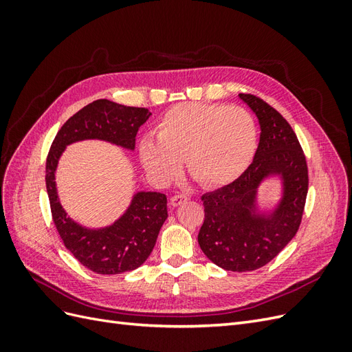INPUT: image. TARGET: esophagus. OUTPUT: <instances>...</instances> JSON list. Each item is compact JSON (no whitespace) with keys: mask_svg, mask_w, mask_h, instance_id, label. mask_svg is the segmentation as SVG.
<instances>
[{"mask_svg":"<svg viewBox=\"0 0 352 352\" xmlns=\"http://www.w3.org/2000/svg\"><path fill=\"white\" fill-rule=\"evenodd\" d=\"M188 201V197L184 195V194H177V195H173L172 198H170V204H172L173 207H177L180 204H185V202Z\"/></svg>","mask_w":352,"mask_h":352,"instance_id":"obj_1","label":"esophagus"}]
</instances>
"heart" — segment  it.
<instances>
[{
  "instance_id": "heart-1",
  "label": "heart",
  "mask_w": 352,
  "mask_h": 352,
  "mask_svg": "<svg viewBox=\"0 0 352 352\" xmlns=\"http://www.w3.org/2000/svg\"><path fill=\"white\" fill-rule=\"evenodd\" d=\"M155 136H145L140 144L148 173L170 182L186 160L189 176L206 189L238 180L258 146V129L250 111L226 104H176L158 120Z\"/></svg>"
}]
</instances>
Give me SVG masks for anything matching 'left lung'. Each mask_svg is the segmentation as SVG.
<instances>
[{
  "label": "left lung",
  "instance_id": "1",
  "mask_svg": "<svg viewBox=\"0 0 352 352\" xmlns=\"http://www.w3.org/2000/svg\"><path fill=\"white\" fill-rule=\"evenodd\" d=\"M239 98L258 119V148L238 180L201 197L206 219L198 243L219 267L251 272L272 261L298 232L308 190V168L298 138L283 116L255 95L239 94ZM272 175L283 180V198L273 210L260 213L258 188Z\"/></svg>",
  "mask_w": 352,
  "mask_h": 352
}]
</instances>
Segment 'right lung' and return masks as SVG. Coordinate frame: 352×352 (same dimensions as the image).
I'll list each match as a JSON object with an SVG mask.
<instances>
[{
	"label": "right lung",
	"instance_id": "add662e5",
	"mask_svg": "<svg viewBox=\"0 0 352 352\" xmlns=\"http://www.w3.org/2000/svg\"><path fill=\"white\" fill-rule=\"evenodd\" d=\"M150 116L148 109L97 100L61 126L50 148L45 182L52 220L74 258L98 274L131 272L150 257L158 232L167 219V198L164 194L141 190L113 225L100 229L85 228L70 219L60 204L56 186L58 160L67 145L85 140L107 141L133 151L138 129Z\"/></svg>",
	"mask_w": 352,
	"mask_h": 352
}]
</instances>
